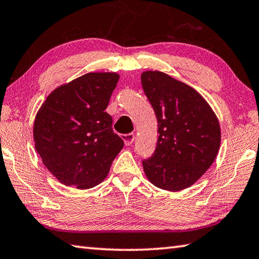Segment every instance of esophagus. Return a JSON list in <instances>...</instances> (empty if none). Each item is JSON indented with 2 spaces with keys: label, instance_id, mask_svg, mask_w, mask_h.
I'll return each mask as SVG.
<instances>
[{
  "label": "esophagus",
  "instance_id": "34e87169",
  "mask_svg": "<svg viewBox=\"0 0 259 259\" xmlns=\"http://www.w3.org/2000/svg\"><path fill=\"white\" fill-rule=\"evenodd\" d=\"M134 139H135V135L133 133H128V134L122 135V140H124L126 146H131V144L134 142Z\"/></svg>",
  "mask_w": 259,
  "mask_h": 259
}]
</instances>
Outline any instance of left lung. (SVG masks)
<instances>
[{
    "label": "left lung",
    "mask_w": 259,
    "mask_h": 259,
    "mask_svg": "<svg viewBox=\"0 0 259 259\" xmlns=\"http://www.w3.org/2000/svg\"><path fill=\"white\" fill-rule=\"evenodd\" d=\"M141 81L159 134L155 152L142 160L144 173L160 189H187L215 160L221 144L219 119L196 90L165 72L144 71Z\"/></svg>",
    "instance_id": "1"
}]
</instances>
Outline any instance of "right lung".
Returning a JSON list of instances; mask_svg holds the SVG:
<instances>
[{
  "instance_id": "obj_1",
  "label": "right lung",
  "mask_w": 259,
  "mask_h": 259,
  "mask_svg": "<svg viewBox=\"0 0 259 259\" xmlns=\"http://www.w3.org/2000/svg\"><path fill=\"white\" fill-rule=\"evenodd\" d=\"M118 79L116 72L85 74L54 90L36 115V151L68 187H95L124 147L106 112Z\"/></svg>"
}]
</instances>
